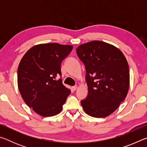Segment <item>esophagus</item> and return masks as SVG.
Masks as SVG:
<instances>
[{
	"label": "esophagus",
	"mask_w": 147,
	"mask_h": 147,
	"mask_svg": "<svg viewBox=\"0 0 147 147\" xmlns=\"http://www.w3.org/2000/svg\"><path fill=\"white\" fill-rule=\"evenodd\" d=\"M76 89H77V86H73V87H72V89H73V91H75V90H76Z\"/></svg>",
	"instance_id": "34e87169"
}]
</instances>
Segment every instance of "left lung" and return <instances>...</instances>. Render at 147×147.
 Returning a JSON list of instances; mask_svg holds the SVG:
<instances>
[{"instance_id": "1", "label": "left lung", "mask_w": 147, "mask_h": 147, "mask_svg": "<svg viewBox=\"0 0 147 147\" xmlns=\"http://www.w3.org/2000/svg\"><path fill=\"white\" fill-rule=\"evenodd\" d=\"M76 53L85 65L87 97L81 100L85 112L105 117L117 109L127 95L130 74L127 60L117 47L93 41L78 46Z\"/></svg>"}]
</instances>
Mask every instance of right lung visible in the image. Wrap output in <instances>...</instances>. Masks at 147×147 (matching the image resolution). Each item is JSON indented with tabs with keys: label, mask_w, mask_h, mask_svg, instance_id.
<instances>
[{
	"label": "right lung",
	"mask_w": 147,
	"mask_h": 147,
	"mask_svg": "<svg viewBox=\"0 0 147 147\" xmlns=\"http://www.w3.org/2000/svg\"><path fill=\"white\" fill-rule=\"evenodd\" d=\"M73 46L56 43L40 44L24 54L17 70V83L22 98L35 112L43 117L58 114L70 89L56 80L61 75V64Z\"/></svg>",
	"instance_id": "add662e5"
}]
</instances>
